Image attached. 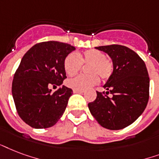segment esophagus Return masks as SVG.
<instances>
[{"mask_svg":"<svg viewBox=\"0 0 159 159\" xmlns=\"http://www.w3.org/2000/svg\"><path fill=\"white\" fill-rule=\"evenodd\" d=\"M74 93H83L84 91L82 90H74Z\"/></svg>","mask_w":159,"mask_h":159,"instance_id":"esophagus-1","label":"esophagus"}]
</instances>
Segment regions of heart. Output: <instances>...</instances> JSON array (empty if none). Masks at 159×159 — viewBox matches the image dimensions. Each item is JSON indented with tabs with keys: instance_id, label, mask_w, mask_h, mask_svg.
Segmentation results:
<instances>
[{
	"instance_id": "1",
	"label": "heart",
	"mask_w": 159,
	"mask_h": 159,
	"mask_svg": "<svg viewBox=\"0 0 159 159\" xmlns=\"http://www.w3.org/2000/svg\"><path fill=\"white\" fill-rule=\"evenodd\" d=\"M83 63L89 65L88 71L91 74L81 75L67 80L66 84L68 87L74 90H85L99 83V77L98 75L106 80L113 73V63L106 59L104 53L94 49L85 50L80 57L76 53H70L65 59L64 69L68 75L73 76L80 70Z\"/></svg>"
}]
</instances>
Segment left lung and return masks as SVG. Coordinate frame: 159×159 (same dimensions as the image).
<instances>
[{
    "instance_id": "obj_1",
    "label": "left lung",
    "mask_w": 159,
    "mask_h": 159,
    "mask_svg": "<svg viewBox=\"0 0 159 159\" xmlns=\"http://www.w3.org/2000/svg\"><path fill=\"white\" fill-rule=\"evenodd\" d=\"M95 49L108 54L113 62V73L104 87L111 99L97 92L88 104L93 118L102 127L119 130L132 124L144 111L149 98V77L143 60L129 48L119 45Z\"/></svg>"
}]
</instances>
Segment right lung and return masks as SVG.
I'll return each mask as SVG.
<instances>
[{"label":"right lung","mask_w":159,"mask_h":159,"mask_svg":"<svg viewBox=\"0 0 159 159\" xmlns=\"http://www.w3.org/2000/svg\"><path fill=\"white\" fill-rule=\"evenodd\" d=\"M75 48L66 43H38L27 51L16 71L12 96L17 113L34 129L54 126L66 110L72 89L62 85L66 78L64 61ZM50 84L61 86L55 92Z\"/></svg>","instance_id":"1"}]
</instances>
